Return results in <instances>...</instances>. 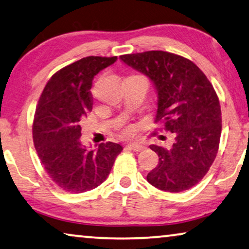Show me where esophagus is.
Instances as JSON below:
<instances>
[{"instance_id":"esophagus-1","label":"esophagus","mask_w":249,"mask_h":249,"mask_svg":"<svg viewBox=\"0 0 249 249\" xmlns=\"http://www.w3.org/2000/svg\"><path fill=\"white\" fill-rule=\"evenodd\" d=\"M131 150L135 151V152H140V151H143L145 146L143 145V144H140V143H129L127 145Z\"/></svg>"}]
</instances>
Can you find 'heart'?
<instances>
[{"instance_id": "b5f03b06", "label": "heart", "mask_w": 249, "mask_h": 249, "mask_svg": "<svg viewBox=\"0 0 249 249\" xmlns=\"http://www.w3.org/2000/svg\"><path fill=\"white\" fill-rule=\"evenodd\" d=\"M121 133L123 136H131L134 133V127L132 125H123L121 129Z\"/></svg>"}]
</instances>
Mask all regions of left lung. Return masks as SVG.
<instances>
[{"label":"left lung","mask_w":249,"mask_h":249,"mask_svg":"<svg viewBox=\"0 0 249 249\" xmlns=\"http://www.w3.org/2000/svg\"><path fill=\"white\" fill-rule=\"evenodd\" d=\"M121 59L153 81L159 96L155 123L174 134L170 148L150 145L159 163L147 181L166 192L191 189L209 171L219 148L221 109L213 85L198 66L176 53L153 50Z\"/></svg>","instance_id":"left-lung-1"}]
</instances>
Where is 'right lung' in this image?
<instances>
[{"label":"right lung","mask_w":249,"mask_h":249,"mask_svg":"<svg viewBox=\"0 0 249 249\" xmlns=\"http://www.w3.org/2000/svg\"><path fill=\"white\" fill-rule=\"evenodd\" d=\"M117 57L89 55L58 70L36 108L33 143L51 180L67 192L80 194L102 184L123 147L101 143L89 150L80 142V122L92 109V79Z\"/></svg>","instance_id":"right-lung-1"}]
</instances>
